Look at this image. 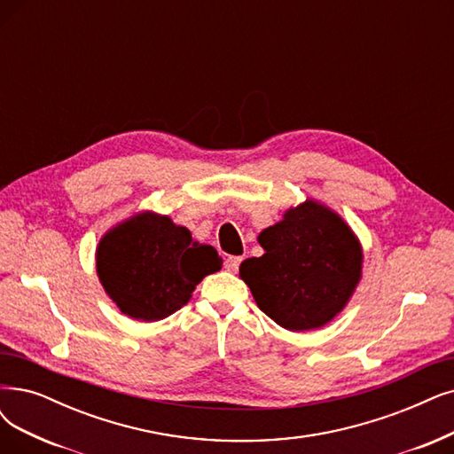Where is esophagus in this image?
<instances>
[{
	"mask_svg": "<svg viewBox=\"0 0 454 454\" xmlns=\"http://www.w3.org/2000/svg\"><path fill=\"white\" fill-rule=\"evenodd\" d=\"M240 262H242V257H227L225 259V268L229 270V271H237L239 270V266H240Z\"/></svg>",
	"mask_w": 454,
	"mask_h": 454,
	"instance_id": "34e87169",
	"label": "esophagus"
}]
</instances>
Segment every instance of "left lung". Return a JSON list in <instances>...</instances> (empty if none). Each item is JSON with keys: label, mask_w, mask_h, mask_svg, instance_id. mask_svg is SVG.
<instances>
[{"label": "left lung", "mask_w": 454, "mask_h": 454, "mask_svg": "<svg viewBox=\"0 0 454 454\" xmlns=\"http://www.w3.org/2000/svg\"><path fill=\"white\" fill-rule=\"evenodd\" d=\"M262 257L240 264L259 309L290 332L328 324L361 278V246L340 217L315 201L286 210L259 234Z\"/></svg>", "instance_id": "obj_1"}]
</instances>
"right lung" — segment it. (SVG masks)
Listing matches in <instances>:
<instances>
[{
	"mask_svg": "<svg viewBox=\"0 0 454 454\" xmlns=\"http://www.w3.org/2000/svg\"><path fill=\"white\" fill-rule=\"evenodd\" d=\"M222 264L212 246L195 242L186 227L153 212L117 225L97 249V271L106 293L121 313L145 322L178 311L201 279Z\"/></svg>",
	"mask_w": 454,
	"mask_h": 454,
	"instance_id": "1",
	"label": "right lung"
}]
</instances>
